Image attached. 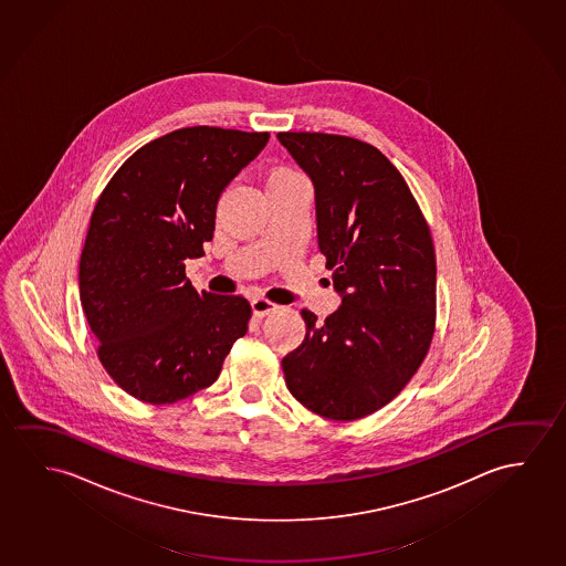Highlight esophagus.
Instances as JSON below:
<instances>
[{"instance_id":"1","label":"esophagus","mask_w":566,"mask_h":566,"mask_svg":"<svg viewBox=\"0 0 566 566\" xmlns=\"http://www.w3.org/2000/svg\"><path fill=\"white\" fill-rule=\"evenodd\" d=\"M251 307H253V313L256 317H266L269 313L279 310V305L272 304V302L264 300V297H253V300H251Z\"/></svg>"}]
</instances>
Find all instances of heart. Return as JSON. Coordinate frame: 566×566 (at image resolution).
Wrapping results in <instances>:
<instances>
[{
    "mask_svg": "<svg viewBox=\"0 0 566 566\" xmlns=\"http://www.w3.org/2000/svg\"><path fill=\"white\" fill-rule=\"evenodd\" d=\"M287 177H295V175H292V172L287 171H274L271 175V180L287 179Z\"/></svg>",
    "mask_w": 566,
    "mask_h": 566,
    "instance_id": "1",
    "label": "heart"
}]
</instances>
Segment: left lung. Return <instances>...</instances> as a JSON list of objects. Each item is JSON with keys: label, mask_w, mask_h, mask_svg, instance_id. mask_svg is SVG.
Listing matches in <instances>:
<instances>
[{"label": "left lung", "mask_w": 566, "mask_h": 566, "mask_svg": "<svg viewBox=\"0 0 566 566\" xmlns=\"http://www.w3.org/2000/svg\"><path fill=\"white\" fill-rule=\"evenodd\" d=\"M315 189L321 253L340 307L304 310L282 369L290 394L328 420L368 417L401 394L436 325V254L407 182L379 149L321 132H280Z\"/></svg>", "instance_id": "1"}]
</instances>
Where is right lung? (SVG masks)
Masks as SVG:
<instances>
[{"mask_svg":"<svg viewBox=\"0 0 566 566\" xmlns=\"http://www.w3.org/2000/svg\"><path fill=\"white\" fill-rule=\"evenodd\" d=\"M269 138L180 128L128 157L98 197L80 261V300L98 360L139 401L171 405L212 386L247 333L245 297L198 294L185 261L205 254L221 192Z\"/></svg>","mask_w":566,"mask_h":566,"instance_id":"obj_1","label":"right lung"}]
</instances>
